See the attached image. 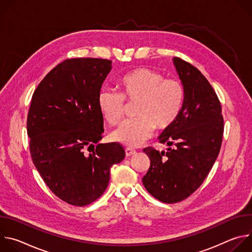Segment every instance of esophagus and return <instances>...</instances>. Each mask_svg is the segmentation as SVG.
Instances as JSON below:
<instances>
[{"mask_svg": "<svg viewBox=\"0 0 252 252\" xmlns=\"http://www.w3.org/2000/svg\"><path fill=\"white\" fill-rule=\"evenodd\" d=\"M136 152L134 151V150H132V149H129V148H126V155L127 156V157H130V156H132V155H134Z\"/></svg>", "mask_w": 252, "mask_h": 252, "instance_id": "esophagus-1", "label": "esophagus"}]
</instances>
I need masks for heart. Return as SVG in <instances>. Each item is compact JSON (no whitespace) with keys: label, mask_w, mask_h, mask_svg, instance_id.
<instances>
[{"label":"heart","mask_w":252,"mask_h":252,"mask_svg":"<svg viewBox=\"0 0 252 252\" xmlns=\"http://www.w3.org/2000/svg\"><path fill=\"white\" fill-rule=\"evenodd\" d=\"M118 85L121 93L101 91L97 97L103 119L112 126L125 116L126 102L135 103L134 121L124 122L113 133V140L135 148L149 139L154 129L169 128L182 113L186 91L176 79H165L160 71L137 67L122 76Z\"/></svg>","instance_id":"obj_1"}]
</instances>
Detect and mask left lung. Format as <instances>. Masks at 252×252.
<instances>
[{
    "label": "left lung",
    "instance_id": "1",
    "mask_svg": "<svg viewBox=\"0 0 252 252\" xmlns=\"http://www.w3.org/2000/svg\"><path fill=\"white\" fill-rule=\"evenodd\" d=\"M173 63L186 98L178 119L158 136L169 148L165 153L143 149L151 166L142 184L165 203L188 198L202 185L218 158L224 129L220 101L206 78L181 58H173Z\"/></svg>",
    "mask_w": 252,
    "mask_h": 252
}]
</instances>
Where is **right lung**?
I'll return each instance as SVG.
<instances>
[{
  "instance_id": "obj_1",
  "label": "right lung",
  "mask_w": 252,
  "mask_h": 252,
  "mask_svg": "<svg viewBox=\"0 0 252 252\" xmlns=\"http://www.w3.org/2000/svg\"><path fill=\"white\" fill-rule=\"evenodd\" d=\"M111 69L105 59L64 60L32 96L27 119L32 160L53 193L75 206L97 199L111 167L126 156L120 142L97 143L103 132L97 97Z\"/></svg>"
}]
</instances>
